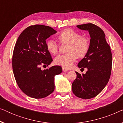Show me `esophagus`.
I'll return each mask as SVG.
<instances>
[{
    "label": "esophagus",
    "mask_w": 123,
    "mask_h": 123,
    "mask_svg": "<svg viewBox=\"0 0 123 123\" xmlns=\"http://www.w3.org/2000/svg\"><path fill=\"white\" fill-rule=\"evenodd\" d=\"M68 69L65 68H63V71L64 72H66L68 71Z\"/></svg>",
    "instance_id": "obj_1"
}]
</instances>
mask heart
I'll return each instance as SVG.
<instances>
[{
  "label": "heart",
  "instance_id": "1",
  "mask_svg": "<svg viewBox=\"0 0 123 123\" xmlns=\"http://www.w3.org/2000/svg\"><path fill=\"white\" fill-rule=\"evenodd\" d=\"M58 38L61 43H68L67 52L68 53L58 55L55 59L56 64L63 68H69L73 66L78 57L83 58L88 53L90 48V41L88 38L81 36L78 32L67 28L58 35ZM46 46L50 53L56 54L58 51L59 44L54 40L49 39L46 41Z\"/></svg>",
  "mask_w": 123,
  "mask_h": 123
}]
</instances>
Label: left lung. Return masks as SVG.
Here are the masks:
<instances>
[{
  "instance_id": "left-lung-1",
  "label": "left lung",
  "mask_w": 123,
  "mask_h": 123,
  "mask_svg": "<svg viewBox=\"0 0 123 123\" xmlns=\"http://www.w3.org/2000/svg\"><path fill=\"white\" fill-rule=\"evenodd\" d=\"M80 30L88 31L91 39L88 53L78 64L80 68L87 69L85 74L75 72L77 78L72 83V91L79 98L90 99L98 95L110 79L112 54L104 32L92 23L77 26Z\"/></svg>"
}]
</instances>
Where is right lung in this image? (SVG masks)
<instances>
[{"label": "right lung", "mask_w": 123, "mask_h": 123, "mask_svg": "<svg viewBox=\"0 0 123 123\" xmlns=\"http://www.w3.org/2000/svg\"><path fill=\"white\" fill-rule=\"evenodd\" d=\"M56 32L49 26H30L17 40L12 57L13 74L18 87L28 96L44 98L54 91V77L62 73V67L55 65L43 70L40 66H48L53 62L46 40Z\"/></svg>", "instance_id": "1"}]
</instances>
